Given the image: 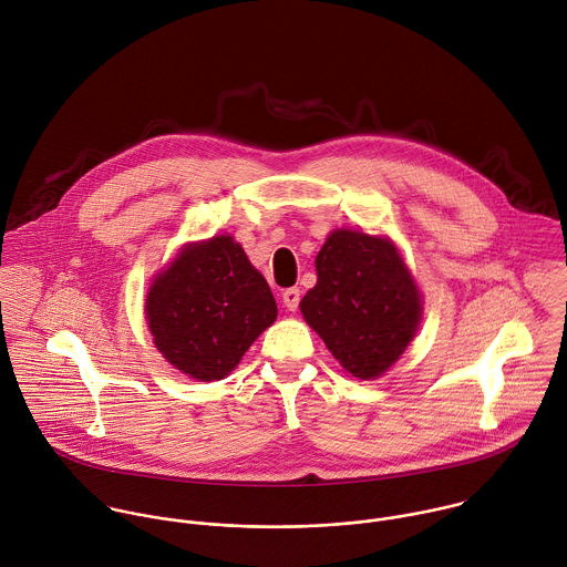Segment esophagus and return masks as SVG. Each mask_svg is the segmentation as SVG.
Masks as SVG:
<instances>
[{"label": "esophagus", "mask_w": 567, "mask_h": 567, "mask_svg": "<svg viewBox=\"0 0 567 567\" xmlns=\"http://www.w3.org/2000/svg\"><path fill=\"white\" fill-rule=\"evenodd\" d=\"M282 302H285V307L289 309V311H296L298 309V305H300V289H287L285 293H282Z\"/></svg>", "instance_id": "34e87169"}]
</instances>
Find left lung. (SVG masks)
Here are the masks:
<instances>
[{
	"mask_svg": "<svg viewBox=\"0 0 567 567\" xmlns=\"http://www.w3.org/2000/svg\"><path fill=\"white\" fill-rule=\"evenodd\" d=\"M318 282L300 300L307 324L358 380L391 369L422 322V293L398 247L336 229L316 256Z\"/></svg>",
	"mask_w": 567,
	"mask_h": 567,
	"instance_id": "8db88e82",
	"label": "left lung"
}]
</instances>
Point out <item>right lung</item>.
<instances>
[{
    "instance_id": "1",
    "label": "right lung",
    "mask_w": 567,
    "mask_h": 567,
    "mask_svg": "<svg viewBox=\"0 0 567 567\" xmlns=\"http://www.w3.org/2000/svg\"><path fill=\"white\" fill-rule=\"evenodd\" d=\"M276 316L267 280L231 236L185 245L145 298L156 349L198 382L229 375Z\"/></svg>"
}]
</instances>
